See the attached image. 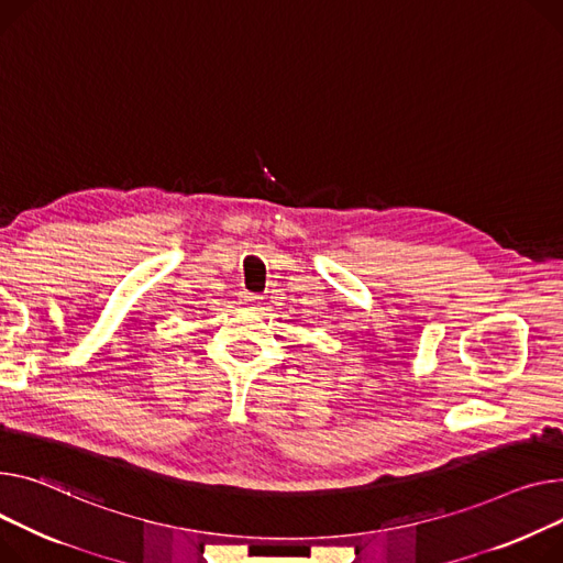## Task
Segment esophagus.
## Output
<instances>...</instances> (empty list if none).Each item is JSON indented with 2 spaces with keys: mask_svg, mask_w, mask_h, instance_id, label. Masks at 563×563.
Instances as JSON below:
<instances>
[{
  "mask_svg": "<svg viewBox=\"0 0 563 563\" xmlns=\"http://www.w3.org/2000/svg\"><path fill=\"white\" fill-rule=\"evenodd\" d=\"M240 301H242L244 306H257V303L262 301V296H260V294H251V291H244V294H242V298H240Z\"/></svg>",
  "mask_w": 563,
  "mask_h": 563,
  "instance_id": "34e87169",
  "label": "esophagus"
}]
</instances>
